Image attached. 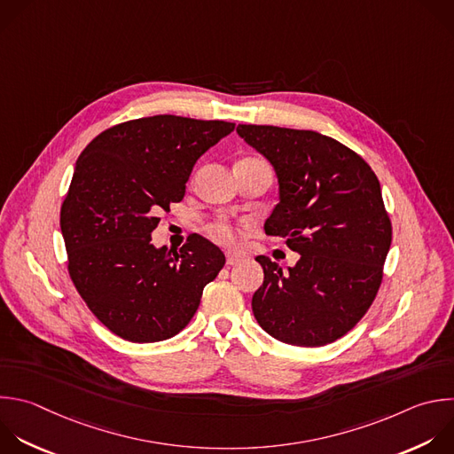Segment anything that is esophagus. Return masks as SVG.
<instances>
[{"label": "esophagus", "mask_w": 454, "mask_h": 454, "mask_svg": "<svg viewBox=\"0 0 454 454\" xmlns=\"http://www.w3.org/2000/svg\"><path fill=\"white\" fill-rule=\"evenodd\" d=\"M242 260H244V256L239 254V253H226V263L228 265H235V263H239Z\"/></svg>", "instance_id": "esophagus-1"}]
</instances>
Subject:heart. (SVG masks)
<instances>
[{
    "instance_id": "heart-1",
    "label": "heart",
    "mask_w": 454,
    "mask_h": 454,
    "mask_svg": "<svg viewBox=\"0 0 454 454\" xmlns=\"http://www.w3.org/2000/svg\"><path fill=\"white\" fill-rule=\"evenodd\" d=\"M208 235L221 246H235L239 240L237 228L224 217L215 219L208 224Z\"/></svg>"
}]
</instances>
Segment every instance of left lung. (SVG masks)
<instances>
[{"label":"left lung","instance_id":"obj_1","mask_svg":"<svg viewBox=\"0 0 454 454\" xmlns=\"http://www.w3.org/2000/svg\"><path fill=\"white\" fill-rule=\"evenodd\" d=\"M237 133L278 176L279 203L265 233L286 239L299 260L286 270L267 256L251 307L276 340L319 348L344 337L378 294L392 242L381 187L369 164L312 129L239 124Z\"/></svg>","mask_w":454,"mask_h":454}]
</instances>
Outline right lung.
Here are the masks:
<instances>
[{"instance_id": "right-lung-1", "label": "right lung", "mask_w": 454, "mask_h": 454, "mask_svg": "<svg viewBox=\"0 0 454 454\" xmlns=\"http://www.w3.org/2000/svg\"><path fill=\"white\" fill-rule=\"evenodd\" d=\"M235 122L140 117L101 131L82 151L60 210L69 276L89 310L117 337L147 344L180 333L223 251L191 235L180 251L151 244L162 210L185 196L207 149Z\"/></svg>"}]
</instances>
